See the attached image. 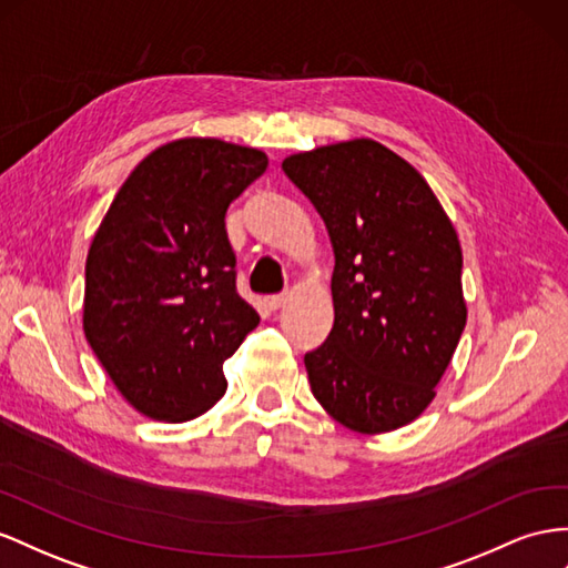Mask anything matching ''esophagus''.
Returning a JSON list of instances; mask_svg holds the SVG:
<instances>
[{
    "label": "esophagus",
    "mask_w": 568,
    "mask_h": 568,
    "mask_svg": "<svg viewBox=\"0 0 568 568\" xmlns=\"http://www.w3.org/2000/svg\"><path fill=\"white\" fill-rule=\"evenodd\" d=\"M286 298H288V294H286V291H282V294H272V296H267V298H265V305H267L270 311H280L282 305L286 303Z\"/></svg>",
    "instance_id": "obj_1"
}]
</instances>
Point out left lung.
Instances as JSON below:
<instances>
[{"label": "left lung", "mask_w": 568, "mask_h": 568, "mask_svg": "<svg viewBox=\"0 0 568 568\" xmlns=\"http://www.w3.org/2000/svg\"><path fill=\"white\" fill-rule=\"evenodd\" d=\"M334 251V327L305 354L311 389L356 433H389L435 398L466 327L462 246L427 181L375 141L282 162Z\"/></svg>", "instance_id": "8db88e82"}]
</instances>
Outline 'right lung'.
<instances>
[{
  "instance_id": "1",
  "label": "right lung",
  "mask_w": 568,
  "mask_h": 568,
  "mask_svg": "<svg viewBox=\"0 0 568 568\" xmlns=\"http://www.w3.org/2000/svg\"><path fill=\"white\" fill-rule=\"evenodd\" d=\"M265 170L255 148L183 138L150 152L104 214L85 260L83 329L148 418L183 423L217 404L222 363L257 327L224 217Z\"/></svg>"
}]
</instances>
